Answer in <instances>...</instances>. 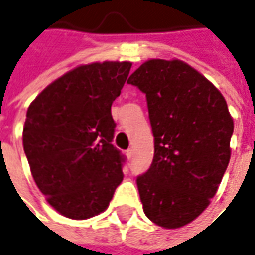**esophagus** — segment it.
<instances>
[{"instance_id": "34e87169", "label": "esophagus", "mask_w": 255, "mask_h": 255, "mask_svg": "<svg viewBox=\"0 0 255 255\" xmlns=\"http://www.w3.org/2000/svg\"><path fill=\"white\" fill-rule=\"evenodd\" d=\"M133 154H134L133 148H128V150H126V155H128V158H129V160H131V158H133Z\"/></svg>"}]
</instances>
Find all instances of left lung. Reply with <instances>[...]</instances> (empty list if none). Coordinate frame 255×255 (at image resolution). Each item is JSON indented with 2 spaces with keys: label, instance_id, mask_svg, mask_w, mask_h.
I'll use <instances>...</instances> for the list:
<instances>
[{
  "label": "left lung",
  "instance_id": "left-lung-1",
  "mask_svg": "<svg viewBox=\"0 0 255 255\" xmlns=\"http://www.w3.org/2000/svg\"><path fill=\"white\" fill-rule=\"evenodd\" d=\"M128 83L146 94L154 136L151 167L137 178L143 211L157 226H185L209 206L230 161L226 100L178 59L147 60Z\"/></svg>",
  "mask_w": 255,
  "mask_h": 255
}]
</instances>
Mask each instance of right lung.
Returning a JSON list of instances; mask_svg holds the SVG:
<instances>
[{"label":"right lung","instance_id":"obj_1","mask_svg":"<svg viewBox=\"0 0 255 255\" xmlns=\"http://www.w3.org/2000/svg\"><path fill=\"white\" fill-rule=\"evenodd\" d=\"M130 67V61L81 64L29 105L22 141L32 177L68 219L100 215L124 179V155L112 146L111 107Z\"/></svg>","mask_w":255,"mask_h":255}]
</instances>
